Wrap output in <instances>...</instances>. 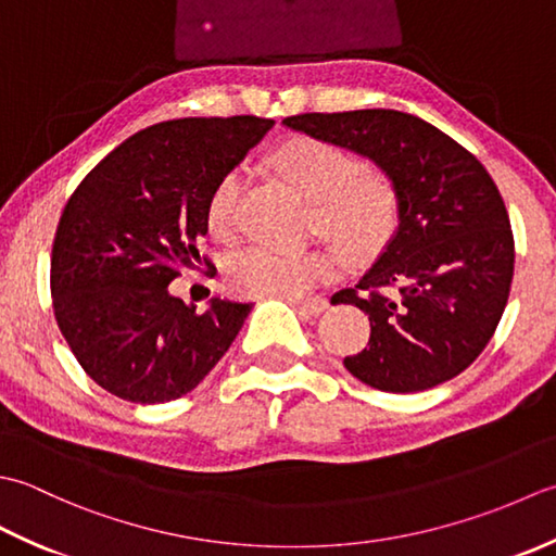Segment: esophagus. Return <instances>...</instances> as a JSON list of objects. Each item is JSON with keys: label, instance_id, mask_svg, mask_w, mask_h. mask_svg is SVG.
<instances>
[{"label": "esophagus", "instance_id": "34e87169", "mask_svg": "<svg viewBox=\"0 0 556 556\" xmlns=\"http://www.w3.org/2000/svg\"><path fill=\"white\" fill-rule=\"evenodd\" d=\"M292 304H298V309L309 314V316H319L321 312H326L328 302L324 298H307V300H290Z\"/></svg>", "mask_w": 556, "mask_h": 556}]
</instances>
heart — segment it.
<instances>
[{"label":"heart","instance_id":"obj_1","mask_svg":"<svg viewBox=\"0 0 556 556\" xmlns=\"http://www.w3.org/2000/svg\"><path fill=\"white\" fill-rule=\"evenodd\" d=\"M280 179L312 203L314 225L338 249L365 254L383 242L395 218V191L379 169L362 163L341 146L319 139H292L270 157ZM242 194V175L228 173L208 197L206 225L225 240L235 230V211ZM333 274V258L319 249L280 254L249 249L225 268L232 292L244 298H298Z\"/></svg>","mask_w":556,"mask_h":556}]
</instances>
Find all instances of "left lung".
Listing matches in <instances>:
<instances>
[{"instance_id":"left-lung-1","label":"left lung","mask_w":556,"mask_h":556,"mask_svg":"<svg viewBox=\"0 0 556 556\" xmlns=\"http://www.w3.org/2000/svg\"><path fill=\"white\" fill-rule=\"evenodd\" d=\"M288 129L367 157L391 179L395 230L333 304L369 314V348L345 369L371 389L415 393L468 369L500 324L514 278L504 199L482 163L399 110L307 112Z\"/></svg>"}]
</instances>
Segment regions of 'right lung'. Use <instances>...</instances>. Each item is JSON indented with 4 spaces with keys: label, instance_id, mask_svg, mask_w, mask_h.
<instances>
[{
    "label": "right lung",
    "instance_id": "obj_1",
    "mask_svg": "<svg viewBox=\"0 0 556 556\" xmlns=\"http://www.w3.org/2000/svg\"><path fill=\"white\" fill-rule=\"evenodd\" d=\"M274 124L249 115L153 124L108 153L66 201L52 247L54 316L98 387L122 401L167 403L228 353L252 304L213 298L197 314L167 286L206 262L197 247L211 191Z\"/></svg>",
    "mask_w": 556,
    "mask_h": 556
}]
</instances>
